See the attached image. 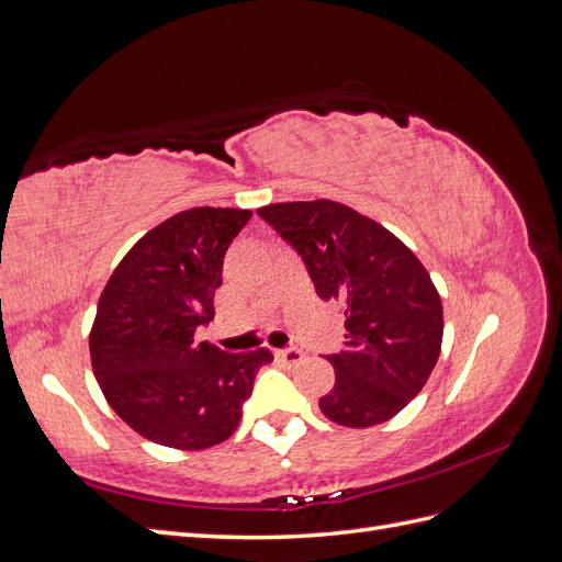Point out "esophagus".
I'll return each mask as SVG.
<instances>
[{"label":"esophagus","mask_w":562,"mask_h":562,"mask_svg":"<svg viewBox=\"0 0 562 562\" xmlns=\"http://www.w3.org/2000/svg\"><path fill=\"white\" fill-rule=\"evenodd\" d=\"M277 359H281V361L288 363V366H295V363L302 361V351L295 349V347H291V349H279V351H277Z\"/></svg>","instance_id":"1"}]
</instances>
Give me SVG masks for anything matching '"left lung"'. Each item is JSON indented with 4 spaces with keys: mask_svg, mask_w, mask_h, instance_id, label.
Wrapping results in <instances>:
<instances>
[{
    "mask_svg": "<svg viewBox=\"0 0 562 562\" xmlns=\"http://www.w3.org/2000/svg\"><path fill=\"white\" fill-rule=\"evenodd\" d=\"M258 215L302 255L316 295L342 304L347 349L328 356L335 386L321 413L351 429L398 415L427 384L443 342L429 271L398 236L345 203H269Z\"/></svg>",
    "mask_w": 562,
    "mask_h": 562,
    "instance_id": "8db88e82",
    "label": "left lung"
}]
</instances>
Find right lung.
<instances>
[{"label":"right lung","instance_id":"right-lung-1","mask_svg":"<svg viewBox=\"0 0 562 562\" xmlns=\"http://www.w3.org/2000/svg\"><path fill=\"white\" fill-rule=\"evenodd\" d=\"M252 211L199 206L149 229L116 265L89 335L93 375L112 411L176 450L227 440L269 349L227 353L196 342L215 316L223 260Z\"/></svg>","mask_w":562,"mask_h":562}]
</instances>
